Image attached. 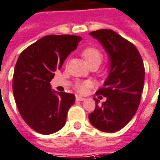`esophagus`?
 Instances as JSON below:
<instances>
[{"label":"esophagus","mask_w":160,"mask_h":160,"mask_svg":"<svg viewBox=\"0 0 160 160\" xmlns=\"http://www.w3.org/2000/svg\"><path fill=\"white\" fill-rule=\"evenodd\" d=\"M85 98H83V97H81V96L80 95H76V100L77 101H83V100H85Z\"/></svg>","instance_id":"obj_1"}]
</instances>
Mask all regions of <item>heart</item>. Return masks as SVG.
<instances>
[{"label":"heart","instance_id":"obj_1","mask_svg":"<svg viewBox=\"0 0 160 160\" xmlns=\"http://www.w3.org/2000/svg\"><path fill=\"white\" fill-rule=\"evenodd\" d=\"M81 55L83 57L84 61L89 66V68L92 66H99L102 61V53L99 49L95 47H88L84 48L81 52ZM91 84L88 81L80 82L77 83L75 86V89L80 93H85L88 91V88Z\"/></svg>","mask_w":160,"mask_h":160}]
</instances>
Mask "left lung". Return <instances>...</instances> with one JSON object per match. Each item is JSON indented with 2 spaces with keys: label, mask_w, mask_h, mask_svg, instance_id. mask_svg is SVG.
Returning a JSON list of instances; mask_svg holds the SVG:
<instances>
[{
  "label": "left lung",
  "mask_w": 160,
  "mask_h": 160,
  "mask_svg": "<svg viewBox=\"0 0 160 160\" xmlns=\"http://www.w3.org/2000/svg\"><path fill=\"white\" fill-rule=\"evenodd\" d=\"M106 49L110 58V71L104 87L96 92L103 103L94 99V111L88 115L93 127L106 132H114L127 126L140 103L144 88L145 68L139 52L132 43L111 29L90 33Z\"/></svg>",
  "instance_id": "1"
}]
</instances>
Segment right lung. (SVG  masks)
I'll list each match as a JSON object with an SVG mask.
<instances>
[{
	"mask_svg": "<svg viewBox=\"0 0 160 160\" xmlns=\"http://www.w3.org/2000/svg\"><path fill=\"white\" fill-rule=\"evenodd\" d=\"M80 41L77 35H47L18 58L13 77L14 99L22 119L41 134L61 130L75 101L72 93L53 91L50 81Z\"/></svg>",
	"mask_w": 160,
	"mask_h": 160,
	"instance_id": "add662e5",
	"label": "right lung"
}]
</instances>
